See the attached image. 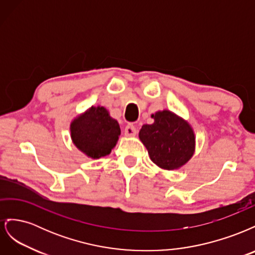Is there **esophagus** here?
Returning <instances> with one entry per match:
<instances>
[{"label": "esophagus", "instance_id": "esophagus-1", "mask_svg": "<svg viewBox=\"0 0 255 255\" xmlns=\"http://www.w3.org/2000/svg\"><path fill=\"white\" fill-rule=\"evenodd\" d=\"M125 134L126 136H129V137L135 136L137 134V128L133 125H128L125 128Z\"/></svg>", "mask_w": 255, "mask_h": 255}]
</instances>
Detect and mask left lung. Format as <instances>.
<instances>
[{"instance_id": "left-lung-1", "label": "left lung", "mask_w": 255, "mask_h": 255, "mask_svg": "<svg viewBox=\"0 0 255 255\" xmlns=\"http://www.w3.org/2000/svg\"><path fill=\"white\" fill-rule=\"evenodd\" d=\"M154 123L143 125L139 138L158 167L172 170L186 164L195 150V134L187 122L171 112L152 115Z\"/></svg>"}]
</instances>
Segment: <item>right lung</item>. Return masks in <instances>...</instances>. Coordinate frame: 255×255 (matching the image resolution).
<instances>
[{
  "label": "right lung",
  "instance_id": "obj_1",
  "mask_svg": "<svg viewBox=\"0 0 255 255\" xmlns=\"http://www.w3.org/2000/svg\"><path fill=\"white\" fill-rule=\"evenodd\" d=\"M121 133L119 123L104 107H94L71 123L74 144L91 158L109 155Z\"/></svg>",
  "mask_w": 255,
  "mask_h": 255
}]
</instances>
